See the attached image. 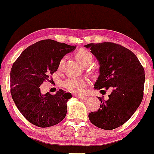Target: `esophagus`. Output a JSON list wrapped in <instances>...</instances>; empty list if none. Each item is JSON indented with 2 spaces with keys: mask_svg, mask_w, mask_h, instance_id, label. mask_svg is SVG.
<instances>
[{
  "mask_svg": "<svg viewBox=\"0 0 154 154\" xmlns=\"http://www.w3.org/2000/svg\"><path fill=\"white\" fill-rule=\"evenodd\" d=\"M78 98L81 100H86L88 99V97L86 96H78Z\"/></svg>",
  "mask_w": 154,
  "mask_h": 154,
  "instance_id": "esophagus-1",
  "label": "esophagus"
}]
</instances>
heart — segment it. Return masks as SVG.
<instances>
[{"label": "heart", "mask_w": 154, "mask_h": 154, "mask_svg": "<svg viewBox=\"0 0 154 154\" xmlns=\"http://www.w3.org/2000/svg\"><path fill=\"white\" fill-rule=\"evenodd\" d=\"M75 57L76 60L83 66L90 64L92 60V55L90 51L85 49L79 50L75 52ZM63 60L60 62V66L62 64ZM88 85V81L85 79H78L71 77L63 83V86L73 93L81 94L85 90Z\"/></svg>", "instance_id": "obj_1"}]
</instances>
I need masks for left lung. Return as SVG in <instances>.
<instances>
[{
    "mask_svg": "<svg viewBox=\"0 0 154 154\" xmlns=\"http://www.w3.org/2000/svg\"><path fill=\"white\" fill-rule=\"evenodd\" d=\"M90 48L100 64L99 75L94 88H111L108 100L99 97L101 101L97 111L89 113L91 123L104 130H113L123 125L140 106L144 94V69L131 50L119 44L105 42L90 43Z\"/></svg>",
    "mask_w": 154,
    "mask_h": 154,
    "instance_id": "1",
    "label": "left lung"
}]
</instances>
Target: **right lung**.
I'll use <instances>...</instances> for the list:
<instances>
[{
    "label": "right lung",
    "instance_id": "right-lung-1",
    "mask_svg": "<svg viewBox=\"0 0 154 154\" xmlns=\"http://www.w3.org/2000/svg\"><path fill=\"white\" fill-rule=\"evenodd\" d=\"M75 46L43 40L29 46L12 64L10 71V92L14 104L29 122L40 128L60 123L67 111L70 92L62 89L55 94H42L41 84L51 81L50 75L57 70L65 54Z\"/></svg>",
    "mask_w": 154,
    "mask_h": 154
}]
</instances>
